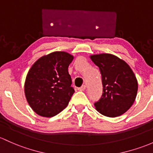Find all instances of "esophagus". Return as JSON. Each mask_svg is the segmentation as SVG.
<instances>
[{
    "instance_id": "34e87169",
    "label": "esophagus",
    "mask_w": 153,
    "mask_h": 153,
    "mask_svg": "<svg viewBox=\"0 0 153 153\" xmlns=\"http://www.w3.org/2000/svg\"><path fill=\"white\" fill-rule=\"evenodd\" d=\"M85 89H86V85H83L82 86L78 88V90H79V91H84V90H85Z\"/></svg>"
}]
</instances>
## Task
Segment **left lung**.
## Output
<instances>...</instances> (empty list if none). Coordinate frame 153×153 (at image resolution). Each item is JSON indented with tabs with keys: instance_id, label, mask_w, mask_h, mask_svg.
<instances>
[{
	"instance_id": "left-lung-1",
	"label": "left lung",
	"mask_w": 153,
	"mask_h": 153,
	"mask_svg": "<svg viewBox=\"0 0 153 153\" xmlns=\"http://www.w3.org/2000/svg\"><path fill=\"white\" fill-rule=\"evenodd\" d=\"M90 59L101 74L103 94L94 103L103 115L115 117L122 115L136 99L138 82L131 67L122 59L111 54L93 55Z\"/></svg>"
}]
</instances>
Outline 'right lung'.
<instances>
[{
	"label": "right lung",
	"instance_id": "obj_1",
	"mask_svg": "<svg viewBox=\"0 0 153 153\" xmlns=\"http://www.w3.org/2000/svg\"><path fill=\"white\" fill-rule=\"evenodd\" d=\"M74 59L65 52L40 57L31 66L25 82V95L39 115L51 117L68 106L74 93L68 68Z\"/></svg>",
	"mask_w": 153,
	"mask_h": 153
}]
</instances>
